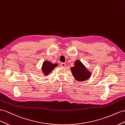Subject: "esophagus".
<instances>
[{"label":"esophagus","instance_id":"1","mask_svg":"<svg viewBox=\"0 0 125 125\" xmlns=\"http://www.w3.org/2000/svg\"><path fill=\"white\" fill-rule=\"evenodd\" d=\"M60 65L61 67H65L66 66V64L65 63H61Z\"/></svg>","mask_w":125,"mask_h":125}]
</instances>
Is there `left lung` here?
<instances>
[{
    "label": "left lung",
    "instance_id": "1",
    "mask_svg": "<svg viewBox=\"0 0 125 125\" xmlns=\"http://www.w3.org/2000/svg\"><path fill=\"white\" fill-rule=\"evenodd\" d=\"M74 78L76 80L82 82L85 81L90 78L92 73L86 68L80 60H76L74 62V66L71 68Z\"/></svg>",
    "mask_w": 125,
    "mask_h": 125
}]
</instances>
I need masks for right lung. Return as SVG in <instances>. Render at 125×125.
Instances as JSON below:
<instances>
[{"instance_id": "add662e5", "label": "right lung", "mask_w": 125, "mask_h": 125, "mask_svg": "<svg viewBox=\"0 0 125 125\" xmlns=\"http://www.w3.org/2000/svg\"><path fill=\"white\" fill-rule=\"evenodd\" d=\"M58 64H53L48 61H45L42 64V71L44 76H47L51 73V71L58 66Z\"/></svg>"}]
</instances>
